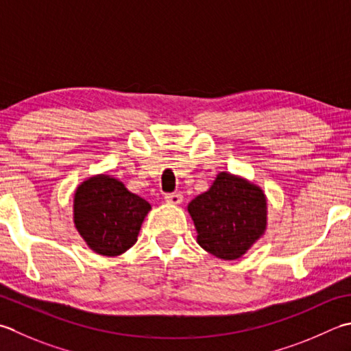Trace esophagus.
<instances>
[{
    "label": "esophagus",
    "instance_id": "esophagus-1",
    "mask_svg": "<svg viewBox=\"0 0 351 351\" xmlns=\"http://www.w3.org/2000/svg\"><path fill=\"white\" fill-rule=\"evenodd\" d=\"M164 199H166V202L170 205H180L182 202V195L181 193H169Z\"/></svg>",
    "mask_w": 351,
    "mask_h": 351
}]
</instances>
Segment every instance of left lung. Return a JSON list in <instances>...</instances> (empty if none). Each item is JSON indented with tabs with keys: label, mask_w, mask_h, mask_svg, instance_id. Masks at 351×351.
<instances>
[{
	"label": "left lung",
	"mask_w": 351,
	"mask_h": 351,
	"mask_svg": "<svg viewBox=\"0 0 351 351\" xmlns=\"http://www.w3.org/2000/svg\"><path fill=\"white\" fill-rule=\"evenodd\" d=\"M202 248L222 260H236L265 236L267 199L257 184L219 171L205 193L187 205Z\"/></svg>",
	"instance_id": "8db88e82"
}]
</instances>
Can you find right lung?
Wrapping results in <instances>:
<instances>
[{"label": "right lung", "instance_id": "1", "mask_svg": "<svg viewBox=\"0 0 351 351\" xmlns=\"http://www.w3.org/2000/svg\"><path fill=\"white\" fill-rule=\"evenodd\" d=\"M150 210L146 199L130 193L120 180L100 173L86 178L75 189L73 222L89 250L117 257L138 240Z\"/></svg>", "mask_w": 351, "mask_h": 351}]
</instances>
